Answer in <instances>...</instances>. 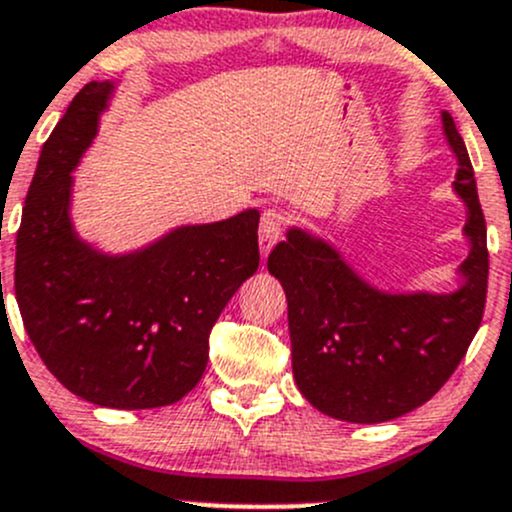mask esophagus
<instances>
[{
	"label": "esophagus",
	"mask_w": 512,
	"mask_h": 512,
	"mask_svg": "<svg viewBox=\"0 0 512 512\" xmlns=\"http://www.w3.org/2000/svg\"><path fill=\"white\" fill-rule=\"evenodd\" d=\"M283 219H285L283 212H278V210L263 212L261 227H258V246H261L263 258L271 254L273 246L278 244L280 229H283Z\"/></svg>",
	"instance_id": "esophagus-1"
}]
</instances>
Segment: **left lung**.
Instances as JSON below:
<instances>
[{
    "label": "left lung",
    "instance_id": "1",
    "mask_svg": "<svg viewBox=\"0 0 512 512\" xmlns=\"http://www.w3.org/2000/svg\"><path fill=\"white\" fill-rule=\"evenodd\" d=\"M442 129L456 156L454 192L466 205L469 256L454 293H388L361 278L329 241L290 227L268 256L288 298L293 376L307 403L356 425L420 408L464 359L488 288L486 219L474 168L452 114Z\"/></svg>",
    "mask_w": 512,
    "mask_h": 512
}]
</instances>
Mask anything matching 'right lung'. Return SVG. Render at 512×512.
Listing matches in <instances>:
<instances>
[{
  "label": "right lung",
  "instance_id": "add662e5",
  "mask_svg": "<svg viewBox=\"0 0 512 512\" xmlns=\"http://www.w3.org/2000/svg\"><path fill=\"white\" fill-rule=\"evenodd\" d=\"M112 95V80L87 82L43 144L14 290L38 356L70 393L102 408H163L197 386L214 322L256 273L258 210L175 227L129 254L82 241L70 219L73 170Z\"/></svg>",
  "mask_w": 512,
  "mask_h": 512
}]
</instances>
